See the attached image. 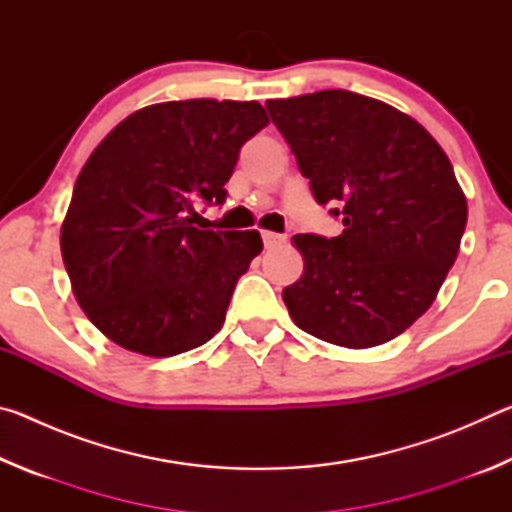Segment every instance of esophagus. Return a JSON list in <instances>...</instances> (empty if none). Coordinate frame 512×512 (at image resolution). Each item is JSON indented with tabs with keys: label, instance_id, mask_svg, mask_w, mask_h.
<instances>
[{
	"label": "esophagus",
	"instance_id": "esophagus-1",
	"mask_svg": "<svg viewBox=\"0 0 512 512\" xmlns=\"http://www.w3.org/2000/svg\"><path fill=\"white\" fill-rule=\"evenodd\" d=\"M262 239H264V246H266V248H273V246H277V244H282V241L287 239V237L277 235V232H271V230H264V232H262Z\"/></svg>",
	"mask_w": 512,
	"mask_h": 512
}]
</instances>
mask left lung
Listing matches in <instances>:
<instances>
[{
  "mask_svg": "<svg viewBox=\"0 0 512 512\" xmlns=\"http://www.w3.org/2000/svg\"><path fill=\"white\" fill-rule=\"evenodd\" d=\"M339 237L296 235L300 280L282 291L302 332L343 348L400 336L454 266L467 203L452 162L418 121L384 101L323 90L266 101Z\"/></svg>",
  "mask_w": 512,
  "mask_h": 512,
  "instance_id": "1",
  "label": "left lung"
}]
</instances>
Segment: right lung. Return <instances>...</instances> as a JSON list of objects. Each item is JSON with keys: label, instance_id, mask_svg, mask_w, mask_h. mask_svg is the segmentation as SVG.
Returning a JSON list of instances; mask_svg holds the SVG:
<instances>
[{"label": "right lung", "instance_id": "add662e5", "mask_svg": "<svg viewBox=\"0 0 512 512\" xmlns=\"http://www.w3.org/2000/svg\"><path fill=\"white\" fill-rule=\"evenodd\" d=\"M266 124L257 101H167L133 112L94 149L60 250L76 300L110 341L173 357L219 332L262 237L198 230L189 214L196 201H225L241 146Z\"/></svg>", "mask_w": 512, "mask_h": 512}]
</instances>
